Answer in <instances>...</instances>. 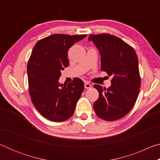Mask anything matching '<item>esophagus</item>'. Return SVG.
<instances>
[{
	"label": "esophagus",
	"mask_w": 160,
	"mask_h": 160,
	"mask_svg": "<svg viewBox=\"0 0 160 160\" xmlns=\"http://www.w3.org/2000/svg\"><path fill=\"white\" fill-rule=\"evenodd\" d=\"M91 88H92V85H90V83H88V82H85V89H90Z\"/></svg>",
	"instance_id": "esophagus-1"
}]
</instances>
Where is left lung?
I'll return each instance as SVG.
<instances>
[{
	"label": "left lung",
	"instance_id": "1",
	"mask_svg": "<svg viewBox=\"0 0 160 160\" xmlns=\"http://www.w3.org/2000/svg\"><path fill=\"white\" fill-rule=\"evenodd\" d=\"M88 40L99 51L101 70L112 78L107 89L94 85L99 94L94 110L105 121L118 120L131 110L138 96L140 77L137 54L133 48L113 35L91 34Z\"/></svg>",
	"mask_w": 160,
	"mask_h": 160
}]
</instances>
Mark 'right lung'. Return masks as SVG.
I'll list each match as a JSON object with an SVG mask.
<instances>
[{
  "label": "right lung",
  "instance_id": "1",
  "mask_svg": "<svg viewBox=\"0 0 160 160\" xmlns=\"http://www.w3.org/2000/svg\"><path fill=\"white\" fill-rule=\"evenodd\" d=\"M86 37L52 34L38 41L32 51L27 70L29 94L35 108L48 120L60 122L73 114L84 82L78 78L67 85L58 80L69 65L68 51Z\"/></svg>",
  "mask_w": 160,
  "mask_h": 160
}]
</instances>
